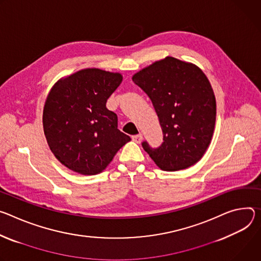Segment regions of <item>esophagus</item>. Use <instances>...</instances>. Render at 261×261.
<instances>
[{
    "instance_id": "esophagus-1",
    "label": "esophagus",
    "mask_w": 261,
    "mask_h": 261,
    "mask_svg": "<svg viewBox=\"0 0 261 261\" xmlns=\"http://www.w3.org/2000/svg\"><path fill=\"white\" fill-rule=\"evenodd\" d=\"M132 139H133V141L136 142V143H141V141H142V139H143V136H142L141 134L135 135V136L132 137Z\"/></svg>"
}]
</instances>
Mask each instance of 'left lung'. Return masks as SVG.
<instances>
[{
  "mask_svg": "<svg viewBox=\"0 0 261 261\" xmlns=\"http://www.w3.org/2000/svg\"><path fill=\"white\" fill-rule=\"evenodd\" d=\"M150 98L163 130V143L142 146L164 171L195 165L210 146L216 123V97L198 66L166 57L133 75Z\"/></svg>",
  "mask_w": 261,
  "mask_h": 261,
  "instance_id": "1",
  "label": "left lung"
}]
</instances>
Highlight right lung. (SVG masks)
Returning <instances> with one entry per match:
<instances>
[{"label":"right lung","mask_w":261,"mask_h":261,"mask_svg":"<svg viewBox=\"0 0 261 261\" xmlns=\"http://www.w3.org/2000/svg\"><path fill=\"white\" fill-rule=\"evenodd\" d=\"M122 82L118 72L82 69L58 81L44 103L42 123L48 146L61 164L82 175L103 171L129 136L106 103Z\"/></svg>","instance_id":"obj_1"}]
</instances>
